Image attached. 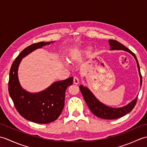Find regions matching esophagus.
Listing matches in <instances>:
<instances>
[{
    "label": "esophagus",
    "mask_w": 147,
    "mask_h": 147,
    "mask_svg": "<svg viewBox=\"0 0 147 147\" xmlns=\"http://www.w3.org/2000/svg\"><path fill=\"white\" fill-rule=\"evenodd\" d=\"M73 82H74V84H76V85H78V84L79 82H80V80H79L78 78L77 77H74Z\"/></svg>",
    "instance_id": "34e87169"
}]
</instances>
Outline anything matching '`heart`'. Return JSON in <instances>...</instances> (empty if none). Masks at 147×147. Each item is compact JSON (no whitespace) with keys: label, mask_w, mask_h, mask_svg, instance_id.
Listing matches in <instances>:
<instances>
[{"label":"heart","mask_w":147,"mask_h":147,"mask_svg":"<svg viewBox=\"0 0 147 147\" xmlns=\"http://www.w3.org/2000/svg\"><path fill=\"white\" fill-rule=\"evenodd\" d=\"M90 49H91V48H90V47H86L80 49V51H78L76 53V56L83 55L88 54V53H89L90 52ZM73 57H71L70 59H69V61L70 62H73Z\"/></svg>","instance_id":"heart-1"}]
</instances>
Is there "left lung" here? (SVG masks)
Returning a JSON list of instances; mask_svg holds the SVG:
<instances>
[{
	"label": "left lung",
	"instance_id": "8db88e82",
	"mask_svg": "<svg viewBox=\"0 0 147 147\" xmlns=\"http://www.w3.org/2000/svg\"><path fill=\"white\" fill-rule=\"evenodd\" d=\"M109 45H110V51H119V50H121V51H126L131 54L134 58L135 59L140 77V86H141L142 84V78L141 73H140L138 61L137 60V58L135 54L131 51L129 49L126 47L125 46L116 41V40H109ZM80 89L84 99H85V102L92 113L98 117L105 119H115L123 117L127 113H129L135 107L137 98H138V96H137L135 99L133 100L131 102H130L126 105L123 106L122 107L113 108L105 105L103 103L100 102L86 86H84L83 85H81L80 86Z\"/></svg>",
	"mask_w": 147,
	"mask_h": 147
}]
</instances>
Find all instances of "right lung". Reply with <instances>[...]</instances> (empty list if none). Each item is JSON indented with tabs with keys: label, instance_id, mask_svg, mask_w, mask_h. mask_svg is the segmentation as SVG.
<instances>
[{
	"label": "right lung",
	"instance_id": "obj_1",
	"mask_svg": "<svg viewBox=\"0 0 147 147\" xmlns=\"http://www.w3.org/2000/svg\"><path fill=\"white\" fill-rule=\"evenodd\" d=\"M53 42L33 43L24 49L16 58L9 73L8 90L16 109L24 119L38 124H48L59 117L64 106L65 90L72 85L73 78L55 82L40 92L30 93L22 88L18 71L22 59L35 50Z\"/></svg>",
	"mask_w": 147,
	"mask_h": 147
}]
</instances>
